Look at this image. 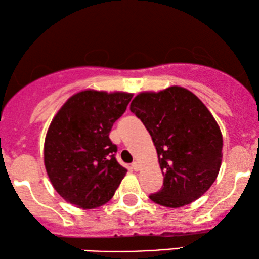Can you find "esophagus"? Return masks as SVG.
Masks as SVG:
<instances>
[{
    "mask_svg": "<svg viewBox=\"0 0 259 259\" xmlns=\"http://www.w3.org/2000/svg\"><path fill=\"white\" fill-rule=\"evenodd\" d=\"M132 167H133V169H134V170H135V171H139L140 169H141V164H140L139 162H134Z\"/></svg>",
    "mask_w": 259,
    "mask_h": 259,
    "instance_id": "34e87169",
    "label": "esophagus"
}]
</instances>
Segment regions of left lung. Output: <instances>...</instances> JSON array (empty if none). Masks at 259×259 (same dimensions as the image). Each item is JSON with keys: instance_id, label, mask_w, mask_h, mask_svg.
I'll use <instances>...</instances> for the list:
<instances>
[{"instance_id": "obj_1", "label": "left lung", "mask_w": 259, "mask_h": 259, "mask_svg": "<svg viewBox=\"0 0 259 259\" xmlns=\"http://www.w3.org/2000/svg\"><path fill=\"white\" fill-rule=\"evenodd\" d=\"M130 111L150 133L164 175L151 200L179 208L201 197L215 181L223 158L221 127L209 109L191 91L174 85L140 92Z\"/></svg>"}]
</instances>
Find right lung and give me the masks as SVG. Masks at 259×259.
I'll use <instances>...</instances> for the list:
<instances>
[{
    "label": "right lung",
    "instance_id": "add662e5",
    "mask_svg": "<svg viewBox=\"0 0 259 259\" xmlns=\"http://www.w3.org/2000/svg\"><path fill=\"white\" fill-rule=\"evenodd\" d=\"M133 94L82 90L65 101L47 130L44 163L53 189L64 201L82 209L107 203L126 169L115 159L109 139Z\"/></svg>",
    "mask_w": 259,
    "mask_h": 259
}]
</instances>
